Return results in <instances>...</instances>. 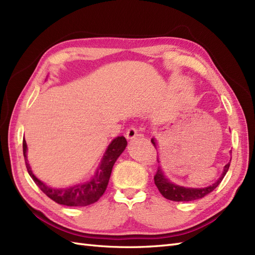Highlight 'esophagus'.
<instances>
[{
    "instance_id": "34e87169",
    "label": "esophagus",
    "mask_w": 255,
    "mask_h": 255,
    "mask_svg": "<svg viewBox=\"0 0 255 255\" xmlns=\"http://www.w3.org/2000/svg\"><path fill=\"white\" fill-rule=\"evenodd\" d=\"M141 135L142 134H140L138 130H137V128H134V127H130L129 128H128L127 134H126L128 139H134V138H136V137L141 136Z\"/></svg>"
}]
</instances>
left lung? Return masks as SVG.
<instances>
[{"label": "left lung", "instance_id": "1", "mask_svg": "<svg viewBox=\"0 0 255 255\" xmlns=\"http://www.w3.org/2000/svg\"><path fill=\"white\" fill-rule=\"evenodd\" d=\"M151 142L153 143V146L155 147V141L152 138L151 139ZM159 162V160H157ZM230 163H228L224 166V170L218 180L209 185V187L206 188H185L181 187V185L175 184L173 182H170L168 179L165 177L163 170L159 166L156 169V173L154 175V183L156 185V188L159 189L160 193L165 197L169 199V201H174V202H191V201H195V199L203 198L204 196L208 195L209 193L215 190L218 185L221 183L222 179L224 176L228 173V170L230 168Z\"/></svg>", "mask_w": 255, "mask_h": 255}]
</instances>
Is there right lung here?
Instances as JSON below:
<instances>
[{
	"mask_svg": "<svg viewBox=\"0 0 255 255\" xmlns=\"http://www.w3.org/2000/svg\"><path fill=\"white\" fill-rule=\"evenodd\" d=\"M127 144L128 141L125 136L117 137V138H115L108 146L104 156H103V160L101 161L98 169L95 171V175L90 179V180L84 183L73 185V187L70 188L62 189L48 187V185H46L44 182H42L39 179L34 176L30 167V164L26 159V142L24 139L23 156L27 173H29L34 182L37 184V187L42 190L48 197L51 198L52 201L60 205L73 206V207H76V206L84 207V206H88L98 202L100 197L104 194L109 181V178H111L114 164L117 161V159L120 156V154L125 151Z\"/></svg>",
	"mask_w": 255,
	"mask_h": 255,
	"instance_id": "right-lung-1",
	"label": "right lung"
}]
</instances>
